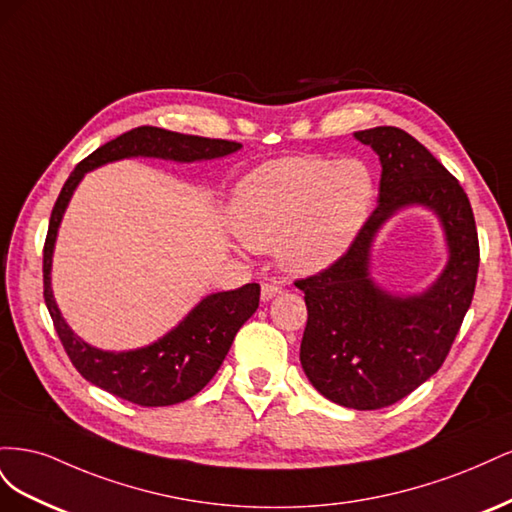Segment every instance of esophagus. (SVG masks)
<instances>
[{
	"label": "esophagus",
	"mask_w": 512,
	"mask_h": 512,
	"mask_svg": "<svg viewBox=\"0 0 512 512\" xmlns=\"http://www.w3.org/2000/svg\"><path fill=\"white\" fill-rule=\"evenodd\" d=\"M284 288L277 284V282H265L262 284V288H260V299L262 301H271L273 297H277V294H280Z\"/></svg>",
	"instance_id": "obj_1"
}]
</instances>
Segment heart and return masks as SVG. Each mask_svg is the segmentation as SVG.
<instances>
[{
    "mask_svg": "<svg viewBox=\"0 0 512 512\" xmlns=\"http://www.w3.org/2000/svg\"><path fill=\"white\" fill-rule=\"evenodd\" d=\"M376 181L356 158H284L252 170L232 198V226L284 267L312 273L342 258L363 230Z\"/></svg>",
    "mask_w": 512,
    "mask_h": 512,
    "instance_id": "b5f03b06",
    "label": "heart"
}]
</instances>
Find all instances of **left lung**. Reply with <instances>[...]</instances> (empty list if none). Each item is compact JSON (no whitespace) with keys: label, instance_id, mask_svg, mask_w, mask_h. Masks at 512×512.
I'll return each mask as SVG.
<instances>
[{"label":"left lung","instance_id":"obj_1","mask_svg":"<svg viewBox=\"0 0 512 512\" xmlns=\"http://www.w3.org/2000/svg\"><path fill=\"white\" fill-rule=\"evenodd\" d=\"M354 136L380 156V203L342 258L294 286L305 292L301 365L309 382L339 406L378 410L442 367L474 297L480 247L468 194L427 147L393 126ZM414 202L441 215L452 260L421 298L397 300L370 284L366 256L381 222Z\"/></svg>","mask_w":512,"mask_h":512}]
</instances>
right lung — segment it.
Returning a JSON list of instances; mask_svg holds the SVG:
<instances>
[{
  "mask_svg": "<svg viewBox=\"0 0 512 512\" xmlns=\"http://www.w3.org/2000/svg\"><path fill=\"white\" fill-rule=\"evenodd\" d=\"M239 147L241 143L224 141V138H205L141 126L113 138L74 166L72 175L55 200L49 232L44 239V303L49 307L53 327L72 365L91 384L147 408L173 406L194 397L215 376L237 331L258 309L260 286L245 284L237 290L211 294L192 309L175 331H170L160 342L147 348L130 352H104L91 348L81 337H76L61 318L53 301L49 277L57 228L76 183L83 179L87 170L130 156H156L192 162L220 158Z\"/></svg>",
  "mask_w": 512,
  "mask_h": 512,
  "instance_id": "add662e5",
  "label": "right lung"
}]
</instances>
